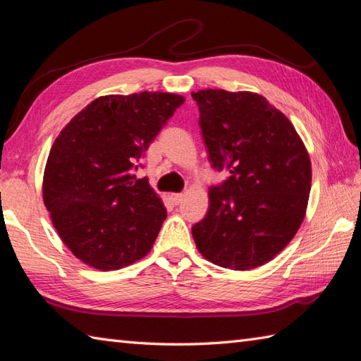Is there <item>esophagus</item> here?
I'll list each match as a JSON object with an SVG mask.
<instances>
[{"label":"esophagus","instance_id":"obj_1","mask_svg":"<svg viewBox=\"0 0 361 361\" xmlns=\"http://www.w3.org/2000/svg\"><path fill=\"white\" fill-rule=\"evenodd\" d=\"M183 197H185L183 194H172L171 200L173 202V204H180L183 202Z\"/></svg>","mask_w":361,"mask_h":361}]
</instances>
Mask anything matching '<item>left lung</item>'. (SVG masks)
I'll return each mask as SVG.
<instances>
[{
    "instance_id": "8db88e82",
    "label": "left lung",
    "mask_w": 361,
    "mask_h": 361,
    "mask_svg": "<svg viewBox=\"0 0 361 361\" xmlns=\"http://www.w3.org/2000/svg\"><path fill=\"white\" fill-rule=\"evenodd\" d=\"M192 99L212 167L229 172L209 189V209L192 226L195 245L219 267L257 268L302 224L312 183L307 149L286 114L257 93L200 90Z\"/></svg>"
}]
</instances>
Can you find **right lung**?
I'll use <instances>...</instances> for the list:
<instances>
[{
    "mask_svg": "<svg viewBox=\"0 0 361 361\" xmlns=\"http://www.w3.org/2000/svg\"><path fill=\"white\" fill-rule=\"evenodd\" d=\"M183 102V96L149 91L102 96L54 141L43 202L60 239L82 262L119 270L152 250L167 211L135 171Z\"/></svg>",
    "mask_w": 361,
    "mask_h": 361,
    "instance_id": "obj_1",
    "label": "right lung"
}]
</instances>
